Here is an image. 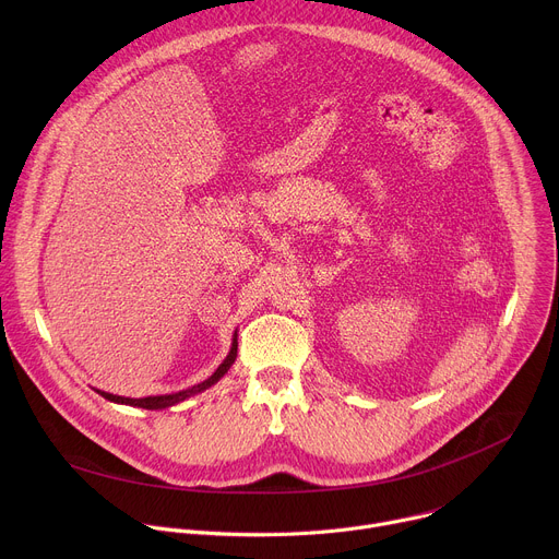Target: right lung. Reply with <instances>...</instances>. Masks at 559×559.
<instances>
[{
    "instance_id": "add662e5",
    "label": "right lung",
    "mask_w": 559,
    "mask_h": 559,
    "mask_svg": "<svg viewBox=\"0 0 559 559\" xmlns=\"http://www.w3.org/2000/svg\"><path fill=\"white\" fill-rule=\"evenodd\" d=\"M236 349H238V334L234 332L229 354H227L225 360L218 365V369H216L210 378H205L203 382H199V384H194V386H188V389H183V391H177V393L147 395V397H126V395H115V393H108V391H102V389H95V391H97L99 395H104L106 401L117 403V405H130V407H141V409H152V412H156V409H168V407H175V405L188 401V397H192V395H197V393L210 389L212 384H216V382L229 371V367L234 365V360H236Z\"/></svg>"
}]
</instances>
